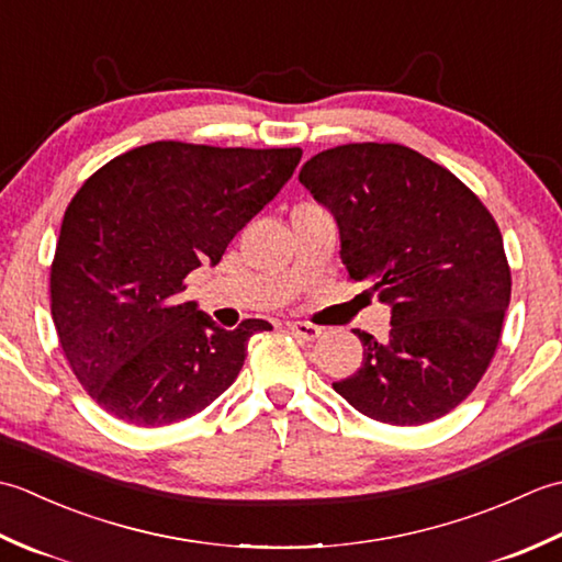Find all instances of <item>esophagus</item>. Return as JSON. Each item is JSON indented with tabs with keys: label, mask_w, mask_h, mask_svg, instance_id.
I'll list each match as a JSON object with an SVG mask.
<instances>
[{
	"label": "esophagus",
	"mask_w": 562,
	"mask_h": 562,
	"mask_svg": "<svg viewBox=\"0 0 562 562\" xmlns=\"http://www.w3.org/2000/svg\"><path fill=\"white\" fill-rule=\"evenodd\" d=\"M290 330L294 333L296 338H302V340H316V338L321 336V330H324V328L308 324V321H292Z\"/></svg>",
	"instance_id": "1"
}]
</instances>
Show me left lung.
<instances>
[{
    "instance_id": "obj_1",
    "label": "left lung",
    "mask_w": 562,
    "mask_h": 562,
    "mask_svg": "<svg viewBox=\"0 0 562 562\" xmlns=\"http://www.w3.org/2000/svg\"><path fill=\"white\" fill-rule=\"evenodd\" d=\"M300 183L336 217L348 278L391 306L389 340L357 330L362 367L333 389L379 423L447 415L491 367L509 306L493 214L445 166L391 142L321 151Z\"/></svg>"
}]
</instances>
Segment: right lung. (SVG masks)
<instances>
[{"instance_id": "obj_1", "label": "right lung", "mask_w": 562, "mask_h": 562, "mask_svg": "<svg viewBox=\"0 0 562 562\" xmlns=\"http://www.w3.org/2000/svg\"><path fill=\"white\" fill-rule=\"evenodd\" d=\"M300 159V147L164 139L111 159L77 190L50 266V312L71 372L105 413L164 427L234 384L248 338L272 326L220 328L183 302L186 278L217 266Z\"/></svg>"}]
</instances>
